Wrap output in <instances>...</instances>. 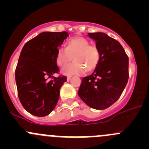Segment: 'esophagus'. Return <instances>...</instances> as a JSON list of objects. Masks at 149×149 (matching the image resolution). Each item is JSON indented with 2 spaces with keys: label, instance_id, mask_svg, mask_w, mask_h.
<instances>
[{
  "label": "esophagus",
  "instance_id": "1",
  "mask_svg": "<svg viewBox=\"0 0 149 149\" xmlns=\"http://www.w3.org/2000/svg\"><path fill=\"white\" fill-rule=\"evenodd\" d=\"M71 77H72L71 76H67V81H69L70 80V79H71Z\"/></svg>",
  "mask_w": 149,
  "mask_h": 149
}]
</instances>
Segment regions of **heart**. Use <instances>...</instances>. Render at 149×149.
<instances>
[{"instance_id": "heart-1", "label": "heart", "mask_w": 149, "mask_h": 149, "mask_svg": "<svg viewBox=\"0 0 149 149\" xmlns=\"http://www.w3.org/2000/svg\"><path fill=\"white\" fill-rule=\"evenodd\" d=\"M74 62L63 68L65 74H81L86 71H91L98 65L100 52L95 45H90L87 39L75 37L67 43L66 48L60 47L56 53V63L63 67L72 60Z\"/></svg>"}]
</instances>
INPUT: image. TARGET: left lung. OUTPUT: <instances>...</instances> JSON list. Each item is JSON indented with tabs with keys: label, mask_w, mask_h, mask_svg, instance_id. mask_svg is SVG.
Returning <instances> with one entry per match:
<instances>
[{
	"label": "left lung",
	"mask_w": 149,
	"mask_h": 149,
	"mask_svg": "<svg viewBox=\"0 0 149 149\" xmlns=\"http://www.w3.org/2000/svg\"><path fill=\"white\" fill-rule=\"evenodd\" d=\"M100 52L98 65L82 79L78 94L90 107L104 109L121 96L129 78L128 56L120 43L102 32L88 33Z\"/></svg>",
	"instance_id": "8db88e82"
}]
</instances>
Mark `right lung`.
Segmentation results:
<instances>
[{
    "instance_id": "obj_1",
    "label": "right lung",
    "mask_w": 149,
    "mask_h": 149,
    "mask_svg": "<svg viewBox=\"0 0 149 149\" xmlns=\"http://www.w3.org/2000/svg\"><path fill=\"white\" fill-rule=\"evenodd\" d=\"M68 37L66 31L42 32L28 41L21 52L15 79L22 106L30 114L44 117L56 106L60 89L67 81L59 73L56 53Z\"/></svg>"
}]
</instances>
